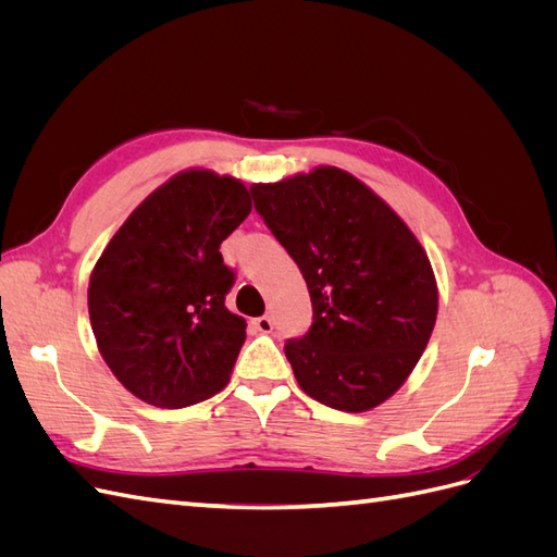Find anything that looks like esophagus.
<instances>
[{"instance_id": "34e87169", "label": "esophagus", "mask_w": 557, "mask_h": 557, "mask_svg": "<svg viewBox=\"0 0 557 557\" xmlns=\"http://www.w3.org/2000/svg\"><path fill=\"white\" fill-rule=\"evenodd\" d=\"M252 325H256V330H258V332H262V334H269V332L274 330V323H272V318H269V315L252 318Z\"/></svg>"}]
</instances>
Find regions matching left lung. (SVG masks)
<instances>
[{
	"label": "left lung",
	"mask_w": 557,
	"mask_h": 557,
	"mask_svg": "<svg viewBox=\"0 0 557 557\" xmlns=\"http://www.w3.org/2000/svg\"><path fill=\"white\" fill-rule=\"evenodd\" d=\"M256 211L297 262L313 325L285 344L301 391L362 413L393 397L430 342L440 290L425 248L339 166L250 185Z\"/></svg>",
	"instance_id": "1"
}]
</instances>
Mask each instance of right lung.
Listing matches in <instances>:
<instances>
[{"label": "right lung", "instance_id": "add662e5", "mask_svg": "<svg viewBox=\"0 0 557 557\" xmlns=\"http://www.w3.org/2000/svg\"><path fill=\"white\" fill-rule=\"evenodd\" d=\"M248 213L239 178L193 166L150 193L102 250L88 285L90 325L134 397L181 409L227 385L246 320L225 307L234 274L221 244Z\"/></svg>", "mask_w": 557, "mask_h": 557}]
</instances>
